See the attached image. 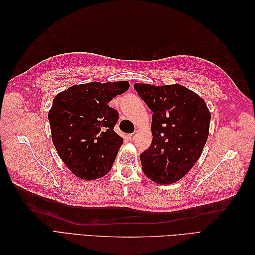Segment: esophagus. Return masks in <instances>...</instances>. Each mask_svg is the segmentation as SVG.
I'll list each match as a JSON object with an SVG mask.
<instances>
[{"instance_id": "obj_1", "label": "esophagus", "mask_w": 255, "mask_h": 255, "mask_svg": "<svg viewBox=\"0 0 255 255\" xmlns=\"http://www.w3.org/2000/svg\"><path fill=\"white\" fill-rule=\"evenodd\" d=\"M135 137H136V134H135V133H133V134H129V135L128 136V139L129 141H133V140L135 139Z\"/></svg>"}]
</instances>
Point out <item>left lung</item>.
<instances>
[{
  "label": "left lung",
  "mask_w": 255,
  "mask_h": 255,
  "mask_svg": "<svg viewBox=\"0 0 255 255\" xmlns=\"http://www.w3.org/2000/svg\"><path fill=\"white\" fill-rule=\"evenodd\" d=\"M134 88L153 112V139L140 154L142 171L157 184L175 183L201 156L211 113L201 97L180 84L136 83Z\"/></svg>",
  "instance_id": "obj_1"
}]
</instances>
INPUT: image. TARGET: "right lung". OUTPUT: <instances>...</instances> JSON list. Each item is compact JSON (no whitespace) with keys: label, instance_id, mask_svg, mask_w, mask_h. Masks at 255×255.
I'll return each instance as SVG.
<instances>
[{"label":"right lung","instance_id":"1","mask_svg":"<svg viewBox=\"0 0 255 255\" xmlns=\"http://www.w3.org/2000/svg\"><path fill=\"white\" fill-rule=\"evenodd\" d=\"M127 81L74 85L54 98L49 112L52 141L71 172L96 180L111 171L123 138L114 130L119 113L109 103Z\"/></svg>","mask_w":255,"mask_h":255}]
</instances>
